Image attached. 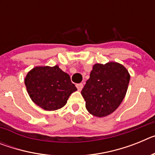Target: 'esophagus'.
Segmentation results:
<instances>
[{"label":"esophagus","mask_w":155,"mask_h":155,"mask_svg":"<svg viewBox=\"0 0 155 155\" xmlns=\"http://www.w3.org/2000/svg\"><path fill=\"white\" fill-rule=\"evenodd\" d=\"M83 84H82V83H80V84H76V87H77V88H78V91H81V89L82 88H83Z\"/></svg>","instance_id":"esophagus-1"}]
</instances>
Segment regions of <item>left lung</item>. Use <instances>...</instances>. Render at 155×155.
I'll use <instances>...</instances> for the list:
<instances>
[{"label": "left lung", "mask_w": 155, "mask_h": 155, "mask_svg": "<svg viewBox=\"0 0 155 155\" xmlns=\"http://www.w3.org/2000/svg\"><path fill=\"white\" fill-rule=\"evenodd\" d=\"M130 79L127 68L119 63L94 64L81 91L88 113L96 117L113 113L127 94Z\"/></svg>", "instance_id": "obj_1"}]
</instances>
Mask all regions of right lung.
<instances>
[{"label": "right lung", "mask_w": 155, "mask_h": 155, "mask_svg": "<svg viewBox=\"0 0 155 155\" xmlns=\"http://www.w3.org/2000/svg\"><path fill=\"white\" fill-rule=\"evenodd\" d=\"M25 84L31 101L47 111L61 109L77 87L69 74L59 68L39 66L28 71Z\"/></svg>", "instance_id": "1"}]
</instances>
